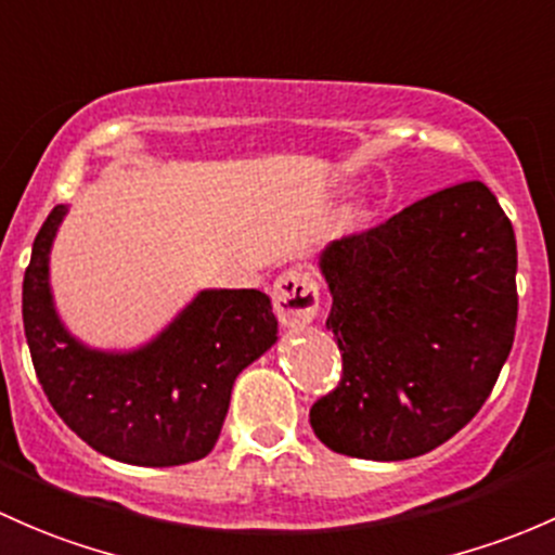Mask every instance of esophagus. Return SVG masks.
Here are the masks:
<instances>
[{
  "label": "esophagus",
  "instance_id": "obj_1",
  "mask_svg": "<svg viewBox=\"0 0 555 555\" xmlns=\"http://www.w3.org/2000/svg\"><path fill=\"white\" fill-rule=\"evenodd\" d=\"M272 307L283 325H305L320 310V285L305 267H288L272 285Z\"/></svg>",
  "mask_w": 555,
  "mask_h": 555
}]
</instances>
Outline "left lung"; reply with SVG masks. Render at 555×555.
<instances>
[{
	"mask_svg": "<svg viewBox=\"0 0 555 555\" xmlns=\"http://www.w3.org/2000/svg\"><path fill=\"white\" fill-rule=\"evenodd\" d=\"M516 235L481 181L449 186L325 248L339 385L310 409L336 454L411 460L487 403L516 334Z\"/></svg>",
	"mask_w": 555,
	"mask_h": 555,
	"instance_id": "8db88e82",
	"label": "left lung"
}]
</instances>
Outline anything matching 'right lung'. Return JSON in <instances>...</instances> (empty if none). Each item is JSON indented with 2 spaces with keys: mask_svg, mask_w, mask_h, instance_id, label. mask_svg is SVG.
<instances>
[{
  "mask_svg": "<svg viewBox=\"0 0 555 555\" xmlns=\"http://www.w3.org/2000/svg\"><path fill=\"white\" fill-rule=\"evenodd\" d=\"M64 214L59 205L48 216L23 275V331L50 405L112 460L146 467L203 460L219 441L237 374L275 345L270 296L203 291L144 350H85L61 325L48 288L50 243Z\"/></svg>",
  "mask_w": 555,
  "mask_h": 555,
  "instance_id": "right-lung-1",
  "label": "right lung"
}]
</instances>
